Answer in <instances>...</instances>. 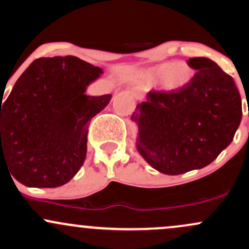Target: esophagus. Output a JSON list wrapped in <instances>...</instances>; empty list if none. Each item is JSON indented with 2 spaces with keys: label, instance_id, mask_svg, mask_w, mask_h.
<instances>
[{
  "label": "esophagus",
  "instance_id": "34e87169",
  "mask_svg": "<svg viewBox=\"0 0 249 249\" xmlns=\"http://www.w3.org/2000/svg\"><path fill=\"white\" fill-rule=\"evenodd\" d=\"M132 95H133V97L134 98H136V100H139V101H141L143 98V92H142V90L140 89V88H134V89L132 90Z\"/></svg>",
  "mask_w": 249,
  "mask_h": 249
}]
</instances>
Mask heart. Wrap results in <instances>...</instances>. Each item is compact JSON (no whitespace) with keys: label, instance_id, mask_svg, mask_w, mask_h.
<instances>
[{"label":"heart","instance_id":"1","mask_svg":"<svg viewBox=\"0 0 249 249\" xmlns=\"http://www.w3.org/2000/svg\"><path fill=\"white\" fill-rule=\"evenodd\" d=\"M147 77L152 81H161L167 91H178L191 82L194 70L186 63H164L149 69Z\"/></svg>","mask_w":249,"mask_h":249}]
</instances>
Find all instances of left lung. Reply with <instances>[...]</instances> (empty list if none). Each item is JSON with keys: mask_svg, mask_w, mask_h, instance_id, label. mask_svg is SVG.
<instances>
[{"mask_svg": "<svg viewBox=\"0 0 249 249\" xmlns=\"http://www.w3.org/2000/svg\"><path fill=\"white\" fill-rule=\"evenodd\" d=\"M196 73L178 91H149L136 106V148L164 175L176 176L213 162L232 141L242 119L234 79L209 58H190Z\"/></svg>", "mask_w": 249, "mask_h": 249, "instance_id": "obj_1", "label": "left lung"}]
</instances>
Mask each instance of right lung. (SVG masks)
<instances>
[{
	"instance_id": "right-lung-1",
	"label": "right lung",
	"mask_w": 249,
	"mask_h": 249,
	"mask_svg": "<svg viewBox=\"0 0 249 249\" xmlns=\"http://www.w3.org/2000/svg\"><path fill=\"white\" fill-rule=\"evenodd\" d=\"M102 69L73 57L39 58L1 100V168L29 188H57L87 156L90 120L111 95H85Z\"/></svg>"
}]
</instances>
